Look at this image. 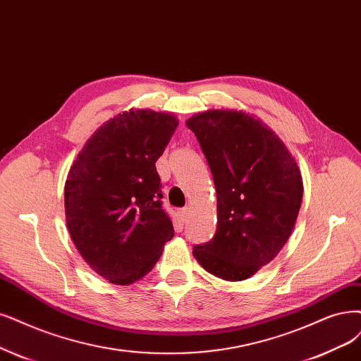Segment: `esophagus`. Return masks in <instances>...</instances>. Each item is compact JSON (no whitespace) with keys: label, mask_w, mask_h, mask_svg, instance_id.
Here are the masks:
<instances>
[{"label":"esophagus","mask_w":361,"mask_h":361,"mask_svg":"<svg viewBox=\"0 0 361 361\" xmlns=\"http://www.w3.org/2000/svg\"><path fill=\"white\" fill-rule=\"evenodd\" d=\"M189 217H190V208L185 207V208H183V209L180 211V219H181L183 223H185V221L189 220Z\"/></svg>","instance_id":"34e87169"}]
</instances>
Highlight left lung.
<instances>
[{"instance_id":"left-lung-1","label":"left lung","mask_w":361,"mask_h":361,"mask_svg":"<svg viewBox=\"0 0 361 361\" xmlns=\"http://www.w3.org/2000/svg\"><path fill=\"white\" fill-rule=\"evenodd\" d=\"M207 157L217 192V231L195 245L205 271L243 281L272 262L299 214L303 183L275 132L244 111L208 110L185 122Z\"/></svg>"}]
</instances>
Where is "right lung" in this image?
I'll use <instances>...</instances> for the list:
<instances>
[{
	"instance_id": "right-lung-1",
	"label": "right lung",
	"mask_w": 361,
	"mask_h": 361,
	"mask_svg": "<svg viewBox=\"0 0 361 361\" xmlns=\"http://www.w3.org/2000/svg\"><path fill=\"white\" fill-rule=\"evenodd\" d=\"M168 113L129 110L87 140L65 181L73 243L98 275L128 286L149 274L173 236L156 160L176 132Z\"/></svg>"
}]
</instances>
